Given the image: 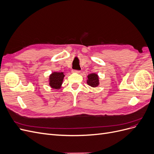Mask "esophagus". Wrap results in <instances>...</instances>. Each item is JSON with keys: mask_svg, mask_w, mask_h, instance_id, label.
Instances as JSON below:
<instances>
[{"mask_svg": "<svg viewBox=\"0 0 154 154\" xmlns=\"http://www.w3.org/2000/svg\"><path fill=\"white\" fill-rule=\"evenodd\" d=\"M72 72H75V73H80V71H79V70H75V69H73L72 70Z\"/></svg>", "mask_w": 154, "mask_h": 154, "instance_id": "34e87169", "label": "esophagus"}]
</instances>
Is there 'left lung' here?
Instances as JSON below:
<instances>
[{
  "label": "left lung",
  "instance_id": "obj_1",
  "mask_svg": "<svg viewBox=\"0 0 154 154\" xmlns=\"http://www.w3.org/2000/svg\"><path fill=\"white\" fill-rule=\"evenodd\" d=\"M87 84L92 87H96L99 85V78L96 74L92 73L88 75Z\"/></svg>",
  "mask_w": 154,
  "mask_h": 154
}]
</instances>
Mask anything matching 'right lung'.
<instances>
[{"instance_id": "obj_1", "label": "right lung", "mask_w": 154, "mask_h": 154, "mask_svg": "<svg viewBox=\"0 0 154 154\" xmlns=\"http://www.w3.org/2000/svg\"><path fill=\"white\" fill-rule=\"evenodd\" d=\"M64 77V74L63 72H53L49 76V85L50 86L54 88L58 89L61 87L62 84L63 79Z\"/></svg>"}]
</instances>
